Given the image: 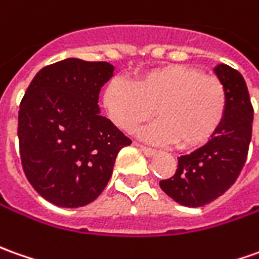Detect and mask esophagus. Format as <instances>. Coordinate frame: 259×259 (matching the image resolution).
<instances>
[{
    "label": "esophagus",
    "mask_w": 259,
    "mask_h": 259,
    "mask_svg": "<svg viewBox=\"0 0 259 259\" xmlns=\"http://www.w3.org/2000/svg\"><path fill=\"white\" fill-rule=\"evenodd\" d=\"M136 146L146 155L147 157H152V156H155L156 155V150L155 149H152V147H147V146H143V145H140V143H136Z\"/></svg>",
    "instance_id": "34e87169"
}]
</instances>
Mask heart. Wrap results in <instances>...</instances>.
Here are the masks:
<instances>
[{"mask_svg": "<svg viewBox=\"0 0 259 259\" xmlns=\"http://www.w3.org/2000/svg\"><path fill=\"white\" fill-rule=\"evenodd\" d=\"M103 102L113 123L124 132L135 130L156 110L159 120L140 130V136L192 149L206 143L218 130L228 96L218 77L186 64H166L143 73L133 84L113 78Z\"/></svg>", "mask_w": 259, "mask_h": 259, "instance_id": "heart-1", "label": "heart"}]
</instances>
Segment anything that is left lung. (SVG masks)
Wrapping results in <instances>:
<instances>
[{"label": "left lung", "instance_id": "left-lung-1", "mask_svg": "<svg viewBox=\"0 0 259 259\" xmlns=\"http://www.w3.org/2000/svg\"><path fill=\"white\" fill-rule=\"evenodd\" d=\"M213 71L227 90L225 117L208 143L178 157L174 176L159 182L167 196L189 208L215 201L235 183L252 136L254 109L242 74L227 64H218Z\"/></svg>", "mask_w": 259, "mask_h": 259}]
</instances>
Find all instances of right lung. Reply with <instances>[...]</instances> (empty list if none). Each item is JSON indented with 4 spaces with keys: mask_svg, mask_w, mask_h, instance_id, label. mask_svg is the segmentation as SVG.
Instances as JSON below:
<instances>
[{
    "mask_svg": "<svg viewBox=\"0 0 259 259\" xmlns=\"http://www.w3.org/2000/svg\"><path fill=\"white\" fill-rule=\"evenodd\" d=\"M106 61L66 58L41 68L18 112L24 174L44 199L61 208L93 202L132 143L100 114L99 93L113 77Z\"/></svg>",
    "mask_w": 259,
    "mask_h": 259,
    "instance_id": "right-lung-1",
    "label": "right lung"
}]
</instances>
